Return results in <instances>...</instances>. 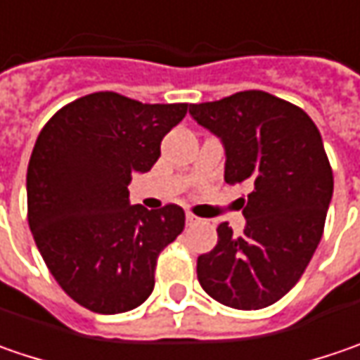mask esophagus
<instances>
[{
	"mask_svg": "<svg viewBox=\"0 0 360 360\" xmlns=\"http://www.w3.org/2000/svg\"><path fill=\"white\" fill-rule=\"evenodd\" d=\"M185 221H187V226H195V224L201 221V217H197L193 213H187V215H185Z\"/></svg>",
	"mask_w": 360,
	"mask_h": 360,
	"instance_id": "obj_1",
	"label": "esophagus"
}]
</instances>
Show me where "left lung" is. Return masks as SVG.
Listing matches in <instances>:
<instances>
[{"label":"left lung","mask_w":360,"mask_h":360,"mask_svg":"<svg viewBox=\"0 0 360 360\" xmlns=\"http://www.w3.org/2000/svg\"><path fill=\"white\" fill-rule=\"evenodd\" d=\"M191 117L226 147V183L248 181L240 199L245 229L227 221L217 245L197 258V280L213 300L238 310L278 302L300 280L324 231L333 169L304 110L264 90L189 106Z\"/></svg>","instance_id":"1"}]
</instances>
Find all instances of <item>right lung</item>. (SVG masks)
I'll use <instances>...</instances> for the list:
<instances>
[{"instance_id":"1","label":"right lung","mask_w":360,"mask_h":360,"mask_svg":"<svg viewBox=\"0 0 360 360\" xmlns=\"http://www.w3.org/2000/svg\"><path fill=\"white\" fill-rule=\"evenodd\" d=\"M187 106L92 92L39 131L27 165V224L60 288L92 312L143 304L159 254L185 227L175 203L131 205L129 183L157 163L163 136Z\"/></svg>"}]
</instances>
